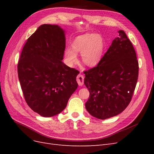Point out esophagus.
I'll return each instance as SVG.
<instances>
[{
    "instance_id": "esophagus-1",
    "label": "esophagus",
    "mask_w": 154,
    "mask_h": 154,
    "mask_svg": "<svg viewBox=\"0 0 154 154\" xmlns=\"http://www.w3.org/2000/svg\"><path fill=\"white\" fill-rule=\"evenodd\" d=\"M76 81L80 86H82L84 83V77L82 74H78L76 77Z\"/></svg>"
}]
</instances>
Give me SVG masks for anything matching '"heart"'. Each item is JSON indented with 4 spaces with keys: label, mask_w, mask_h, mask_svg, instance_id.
I'll use <instances>...</instances> for the list:
<instances>
[{
    "label": "heart",
    "mask_w": 154,
    "mask_h": 154,
    "mask_svg": "<svg viewBox=\"0 0 154 154\" xmlns=\"http://www.w3.org/2000/svg\"><path fill=\"white\" fill-rule=\"evenodd\" d=\"M104 48L103 38L97 34H85L79 36L74 40L72 48H67L65 57L67 63L70 66L78 62L76 53H81L83 63L89 67L98 63L102 57Z\"/></svg>",
    "instance_id": "heart-1"
}]
</instances>
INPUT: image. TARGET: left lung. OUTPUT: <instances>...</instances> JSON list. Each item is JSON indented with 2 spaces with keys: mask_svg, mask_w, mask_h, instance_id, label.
Returning a JSON list of instances; mask_svg holds the SVG:
<instances>
[{
  "mask_svg": "<svg viewBox=\"0 0 154 154\" xmlns=\"http://www.w3.org/2000/svg\"><path fill=\"white\" fill-rule=\"evenodd\" d=\"M97 66L84 71V83L90 92L85 108L91 116L105 119L120 114L132 100L139 63L131 42L119 30Z\"/></svg>",
  "mask_w": 154,
  "mask_h": 154,
  "instance_id": "8db88e82",
  "label": "left lung"
}]
</instances>
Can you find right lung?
<instances>
[{
    "mask_svg": "<svg viewBox=\"0 0 154 154\" xmlns=\"http://www.w3.org/2000/svg\"><path fill=\"white\" fill-rule=\"evenodd\" d=\"M65 31L43 24L27 40L18 63V76L27 104L43 117L63 111L76 90L78 71L62 61Z\"/></svg>",
    "mask_w": 154,
    "mask_h": 154,
    "instance_id": "add662e5",
    "label": "right lung"
}]
</instances>
